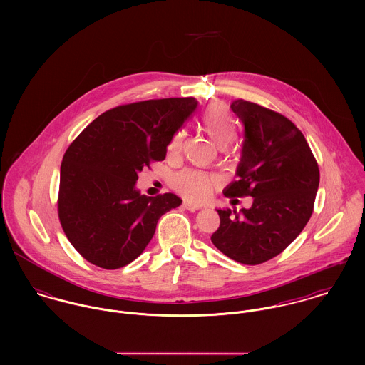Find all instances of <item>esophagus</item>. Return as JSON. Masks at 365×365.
<instances>
[{"label":"esophagus","mask_w":365,"mask_h":365,"mask_svg":"<svg viewBox=\"0 0 365 365\" xmlns=\"http://www.w3.org/2000/svg\"><path fill=\"white\" fill-rule=\"evenodd\" d=\"M182 207L185 209H188V210H191V212H195V210H200V209L202 208L201 205L192 204V202H190V201H185V202L182 204Z\"/></svg>","instance_id":"esophagus-1"}]
</instances>
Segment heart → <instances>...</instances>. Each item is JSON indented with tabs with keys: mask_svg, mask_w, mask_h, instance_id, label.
Here are the masks:
<instances>
[{
	"mask_svg": "<svg viewBox=\"0 0 365 365\" xmlns=\"http://www.w3.org/2000/svg\"><path fill=\"white\" fill-rule=\"evenodd\" d=\"M202 130L217 149L227 148L236 136L235 122L227 108L219 103L210 105L205 110L202 116ZM184 138V130L177 132L168 145V152L178 153L182 148ZM173 185L185 198L194 201H205L217 185V178L201 171L184 170L174 177Z\"/></svg>",
	"mask_w": 365,
	"mask_h": 365,
	"instance_id": "heart-1",
	"label": "heart"
}]
</instances>
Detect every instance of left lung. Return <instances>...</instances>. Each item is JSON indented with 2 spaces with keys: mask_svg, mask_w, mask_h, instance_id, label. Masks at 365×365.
<instances>
[{
  "mask_svg": "<svg viewBox=\"0 0 365 365\" xmlns=\"http://www.w3.org/2000/svg\"><path fill=\"white\" fill-rule=\"evenodd\" d=\"M232 110L245 126L237 181L226 197H253L252 208L216 209L212 243L229 259L257 265L284 252L311 219L319 167L302 132L284 115L245 100Z\"/></svg>",
  "mask_w": 365,
  "mask_h": 365,
  "instance_id": "left-lung-1",
  "label": "left lung"
}]
</instances>
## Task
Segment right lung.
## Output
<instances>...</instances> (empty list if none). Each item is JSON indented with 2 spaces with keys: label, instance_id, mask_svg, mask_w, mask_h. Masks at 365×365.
I'll return each mask as SVG.
<instances>
[{
  "label": "right lung",
  "instance_id": "right-lung-1",
  "mask_svg": "<svg viewBox=\"0 0 365 365\" xmlns=\"http://www.w3.org/2000/svg\"><path fill=\"white\" fill-rule=\"evenodd\" d=\"M197 106L192 97L120 105L68 146L60 167L58 219L86 260L105 269L128 265L152 240L160 216L181 205L171 192L142 195L136 181L143 167L164 160Z\"/></svg>",
  "mask_w": 365,
  "mask_h": 365
}]
</instances>
